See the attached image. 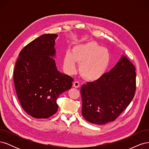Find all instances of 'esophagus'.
Returning a JSON list of instances; mask_svg holds the SVG:
<instances>
[{
    "mask_svg": "<svg viewBox=\"0 0 149 149\" xmlns=\"http://www.w3.org/2000/svg\"><path fill=\"white\" fill-rule=\"evenodd\" d=\"M73 86L76 88L79 87V83L78 81H74L73 83Z\"/></svg>",
    "mask_w": 149,
    "mask_h": 149,
    "instance_id": "obj_1",
    "label": "esophagus"
}]
</instances>
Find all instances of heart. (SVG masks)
I'll return each instance as SVG.
<instances>
[{"mask_svg": "<svg viewBox=\"0 0 149 149\" xmlns=\"http://www.w3.org/2000/svg\"><path fill=\"white\" fill-rule=\"evenodd\" d=\"M80 63V73L89 81H96L105 74L110 63L109 51L95 42H88L74 47L73 52H66L63 65L68 73L74 74Z\"/></svg>", "mask_w": 149, "mask_h": 149, "instance_id": "heart-1", "label": "heart"}]
</instances>
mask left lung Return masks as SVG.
Masks as SVG:
<instances>
[{
    "label": "left lung",
    "mask_w": 149,
    "mask_h": 149,
    "mask_svg": "<svg viewBox=\"0 0 149 149\" xmlns=\"http://www.w3.org/2000/svg\"><path fill=\"white\" fill-rule=\"evenodd\" d=\"M136 84L135 66L122 55L109 72L98 80L82 86L83 118L98 125L114 121L132 101Z\"/></svg>",
    "instance_id": "obj_1"
}]
</instances>
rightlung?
<instances>
[{
    "mask_svg": "<svg viewBox=\"0 0 149 149\" xmlns=\"http://www.w3.org/2000/svg\"><path fill=\"white\" fill-rule=\"evenodd\" d=\"M56 34H44L22 49L13 80L24 110L34 118L47 119L57 112V99L71 89L73 79L58 70Z\"/></svg>",
    "mask_w": 149,
    "mask_h": 149,
    "instance_id": "right-lung-1",
    "label": "right lung"
}]
</instances>
